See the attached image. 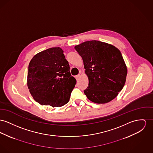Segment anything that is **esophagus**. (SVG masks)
<instances>
[{
  "mask_svg": "<svg viewBox=\"0 0 153 153\" xmlns=\"http://www.w3.org/2000/svg\"><path fill=\"white\" fill-rule=\"evenodd\" d=\"M79 78H80V75H77L75 76V78L76 79V80H78Z\"/></svg>",
  "mask_w": 153,
  "mask_h": 153,
  "instance_id": "obj_1",
  "label": "esophagus"
}]
</instances>
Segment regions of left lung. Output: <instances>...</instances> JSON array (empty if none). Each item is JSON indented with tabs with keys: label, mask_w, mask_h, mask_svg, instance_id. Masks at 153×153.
Wrapping results in <instances>:
<instances>
[{
	"label": "left lung",
	"mask_w": 153,
	"mask_h": 153,
	"mask_svg": "<svg viewBox=\"0 0 153 153\" xmlns=\"http://www.w3.org/2000/svg\"><path fill=\"white\" fill-rule=\"evenodd\" d=\"M74 48L82 58L89 79L84 91L87 98L97 104L114 99L122 90L128 72L121 51L111 44L95 40L84 42Z\"/></svg>",
	"instance_id": "8db88e82"
}]
</instances>
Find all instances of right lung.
<instances>
[{"label": "right lung", "instance_id": "add662e5", "mask_svg": "<svg viewBox=\"0 0 153 153\" xmlns=\"http://www.w3.org/2000/svg\"><path fill=\"white\" fill-rule=\"evenodd\" d=\"M63 52L59 47L48 49L35 54L29 64L27 86L41 105L60 107L70 100L76 81Z\"/></svg>", "mask_w": 153, "mask_h": 153}]
</instances>
